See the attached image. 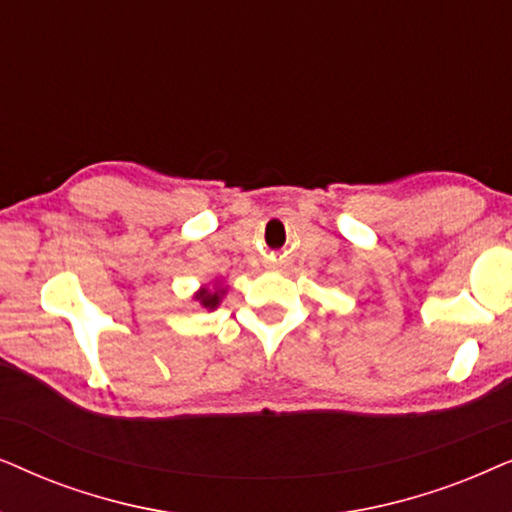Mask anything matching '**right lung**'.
<instances>
[{
	"label": "right lung",
	"mask_w": 512,
	"mask_h": 512,
	"mask_svg": "<svg viewBox=\"0 0 512 512\" xmlns=\"http://www.w3.org/2000/svg\"><path fill=\"white\" fill-rule=\"evenodd\" d=\"M220 297H222V292L217 290V292H208V290H201L199 295H196V299H199V302L206 306V309H215L217 304H220Z\"/></svg>",
	"instance_id": "1"
}]
</instances>
